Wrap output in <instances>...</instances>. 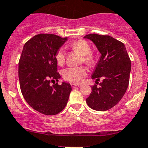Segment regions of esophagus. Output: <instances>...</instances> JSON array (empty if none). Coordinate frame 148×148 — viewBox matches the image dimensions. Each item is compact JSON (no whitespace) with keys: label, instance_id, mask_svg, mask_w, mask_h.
Segmentation results:
<instances>
[{"label":"esophagus","instance_id":"1","mask_svg":"<svg viewBox=\"0 0 148 148\" xmlns=\"http://www.w3.org/2000/svg\"><path fill=\"white\" fill-rule=\"evenodd\" d=\"M71 86H72V88H75L78 86V84H74V83L71 84Z\"/></svg>","mask_w":148,"mask_h":148}]
</instances>
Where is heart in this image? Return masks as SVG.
I'll return each instance as SVG.
<instances>
[{
    "instance_id": "obj_1",
    "label": "heart",
    "mask_w": 148,
    "mask_h": 148,
    "mask_svg": "<svg viewBox=\"0 0 148 148\" xmlns=\"http://www.w3.org/2000/svg\"><path fill=\"white\" fill-rule=\"evenodd\" d=\"M69 47L73 51L78 52L82 56L83 62L87 64L91 65L95 62L94 56L91 53V47L86 41L84 40H79L75 42L71 43ZM55 58L58 64L62 65L65 62V51L63 48H61L56 52ZM63 76L65 79L73 82H81L83 79V77L86 74V69L83 66L70 67L66 69L63 71Z\"/></svg>"
}]
</instances>
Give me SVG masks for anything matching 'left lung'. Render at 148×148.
<instances>
[{
	"mask_svg": "<svg viewBox=\"0 0 148 148\" xmlns=\"http://www.w3.org/2000/svg\"><path fill=\"white\" fill-rule=\"evenodd\" d=\"M101 53L92 74V79L102 82L92 86V92L86 99L90 108L106 111L117 104L129 85L131 62L123 43L110 36L91 34L86 35Z\"/></svg>",
	"mask_w": 148,
	"mask_h": 148,
	"instance_id": "8db88e82",
	"label": "left lung"
}]
</instances>
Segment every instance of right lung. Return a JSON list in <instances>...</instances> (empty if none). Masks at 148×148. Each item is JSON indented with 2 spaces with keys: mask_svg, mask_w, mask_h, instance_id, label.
<instances>
[{
  "mask_svg": "<svg viewBox=\"0 0 148 148\" xmlns=\"http://www.w3.org/2000/svg\"><path fill=\"white\" fill-rule=\"evenodd\" d=\"M67 38L54 34H38L24 44L18 64V78L22 95L26 102L46 115H54L64 110L69 97L71 86L59 82L55 58L57 51Z\"/></svg>",
  "mask_w": 148,
  "mask_h": 148,
  "instance_id": "obj_1",
  "label": "right lung"
}]
</instances>
